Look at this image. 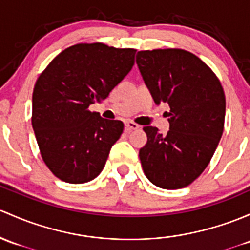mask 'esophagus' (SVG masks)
I'll use <instances>...</instances> for the list:
<instances>
[{"instance_id":"esophagus-1","label":"esophagus","mask_w":250,"mask_h":250,"mask_svg":"<svg viewBox=\"0 0 250 250\" xmlns=\"http://www.w3.org/2000/svg\"><path fill=\"white\" fill-rule=\"evenodd\" d=\"M125 132H132V130H136L140 128V125H138L136 123L132 122V121H125Z\"/></svg>"}]
</instances>
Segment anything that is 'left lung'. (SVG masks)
<instances>
[{"label": "left lung", "mask_w": 250, "mask_h": 250, "mask_svg": "<svg viewBox=\"0 0 250 250\" xmlns=\"http://www.w3.org/2000/svg\"><path fill=\"white\" fill-rule=\"evenodd\" d=\"M136 64L154 103L170 107L167 134L144 127V172L159 188L187 187L206 169L222 138L224 91L208 65L186 50L138 51Z\"/></svg>", "instance_id": "1"}]
</instances>
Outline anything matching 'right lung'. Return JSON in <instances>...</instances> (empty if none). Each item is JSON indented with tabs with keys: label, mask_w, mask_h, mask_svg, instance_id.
<instances>
[{
	"label": "right lung",
	"mask_w": 250,
	"mask_h": 250,
	"mask_svg": "<svg viewBox=\"0 0 250 250\" xmlns=\"http://www.w3.org/2000/svg\"><path fill=\"white\" fill-rule=\"evenodd\" d=\"M135 49L77 44L57 55L39 75L32 96V127L50 171L68 183H85L103 170L123 132L88 106L109 96L134 65Z\"/></svg>",
	"instance_id": "add662e5"
}]
</instances>
